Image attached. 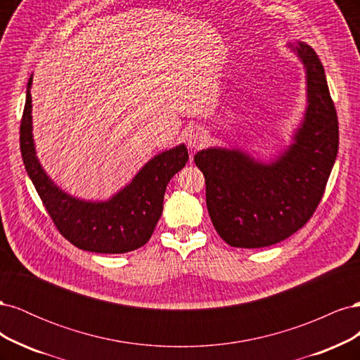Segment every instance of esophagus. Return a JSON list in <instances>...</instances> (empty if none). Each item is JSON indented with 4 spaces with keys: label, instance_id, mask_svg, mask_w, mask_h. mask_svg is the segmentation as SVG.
<instances>
[{
    "label": "esophagus",
    "instance_id": "1",
    "mask_svg": "<svg viewBox=\"0 0 360 360\" xmlns=\"http://www.w3.org/2000/svg\"><path fill=\"white\" fill-rule=\"evenodd\" d=\"M204 132L200 129V127H193L191 132L186 135V141H188V146L191 148H197L200 147L202 143H204Z\"/></svg>",
    "mask_w": 360,
    "mask_h": 360
}]
</instances>
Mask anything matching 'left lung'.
I'll use <instances>...</instances> for the list:
<instances>
[{"mask_svg":"<svg viewBox=\"0 0 360 360\" xmlns=\"http://www.w3.org/2000/svg\"><path fill=\"white\" fill-rule=\"evenodd\" d=\"M308 73V111L296 143L271 165L236 150L198 151L205 202L214 230L234 248H264L307 224L323 198L340 144V129L323 64L299 43Z\"/></svg>","mask_w":360,"mask_h":360,"instance_id":"1","label":"left lung"}]
</instances>
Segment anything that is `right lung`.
<instances>
[{
    "label": "right lung",
    "mask_w": 360,
    "mask_h": 360,
    "mask_svg": "<svg viewBox=\"0 0 360 360\" xmlns=\"http://www.w3.org/2000/svg\"><path fill=\"white\" fill-rule=\"evenodd\" d=\"M31 82L32 78L27 85L20 118V155L53 225L72 245L90 252L124 254L144 246L162 214L167 184L189 159L186 147L179 146L151 159L132 183L110 201L75 200L48 179L36 158L31 135Z\"/></svg>",
    "instance_id": "right-lung-1"
}]
</instances>
